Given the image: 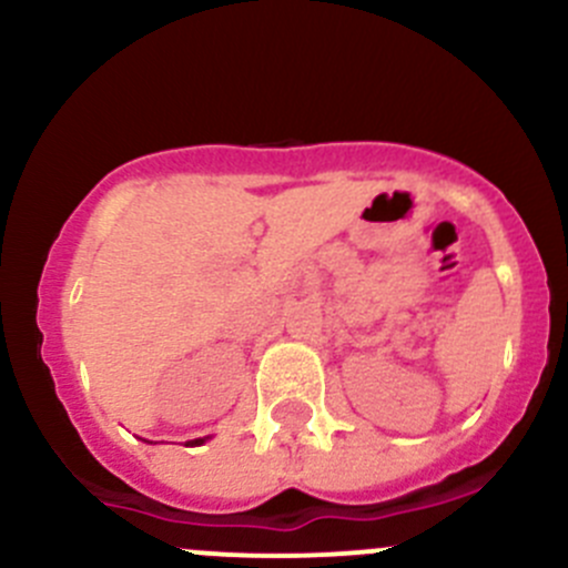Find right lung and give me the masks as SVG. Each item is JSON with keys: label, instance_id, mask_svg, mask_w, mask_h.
I'll return each mask as SVG.
<instances>
[{"label": "right lung", "instance_id": "right-lung-1", "mask_svg": "<svg viewBox=\"0 0 568 568\" xmlns=\"http://www.w3.org/2000/svg\"><path fill=\"white\" fill-rule=\"evenodd\" d=\"M205 439H209V437H203V439H192V443H189V445H203Z\"/></svg>", "mask_w": 568, "mask_h": 568}]
</instances>
